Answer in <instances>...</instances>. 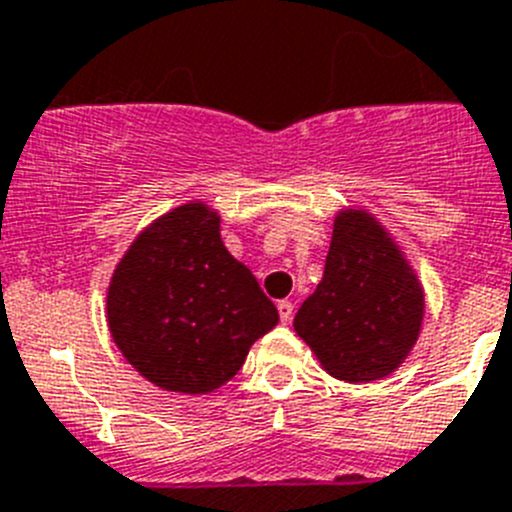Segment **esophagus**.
<instances>
[{
  "label": "esophagus",
  "mask_w": 512,
  "mask_h": 512,
  "mask_svg": "<svg viewBox=\"0 0 512 512\" xmlns=\"http://www.w3.org/2000/svg\"><path fill=\"white\" fill-rule=\"evenodd\" d=\"M293 311H296V308H293V303L290 301L278 303V313H280V321H283V324H290V321H293Z\"/></svg>",
  "instance_id": "34e87169"
}]
</instances>
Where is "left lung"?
Listing matches in <instances>:
<instances>
[{
	"label": "left lung",
	"mask_w": 512,
	"mask_h": 512,
	"mask_svg": "<svg viewBox=\"0 0 512 512\" xmlns=\"http://www.w3.org/2000/svg\"><path fill=\"white\" fill-rule=\"evenodd\" d=\"M423 285L388 229L365 209L336 214L324 278L293 329L326 372L372 382L398 370L421 334Z\"/></svg>",
	"instance_id": "obj_1"
}]
</instances>
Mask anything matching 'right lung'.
Instances as JSON below:
<instances>
[{
    "instance_id": "add662e5",
    "label": "right lung",
    "mask_w": 512,
    "mask_h": 512,
    "mask_svg": "<svg viewBox=\"0 0 512 512\" xmlns=\"http://www.w3.org/2000/svg\"><path fill=\"white\" fill-rule=\"evenodd\" d=\"M219 211L188 201L142 229L107 290V324L124 359L158 388L206 395L245 365L278 308L229 255Z\"/></svg>"
}]
</instances>
